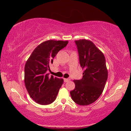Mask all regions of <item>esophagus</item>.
<instances>
[{
    "mask_svg": "<svg viewBox=\"0 0 131 131\" xmlns=\"http://www.w3.org/2000/svg\"><path fill=\"white\" fill-rule=\"evenodd\" d=\"M63 80H64V82H65V83L68 82L69 81V80H70V79H68V78H65V79H63Z\"/></svg>",
    "mask_w": 131,
    "mask_h": 131,
    "instance_id": "esophagus-1",
    "label": "esophagus"
}]
</instances>
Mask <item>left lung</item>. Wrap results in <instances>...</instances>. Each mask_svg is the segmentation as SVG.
I'll list each match as a JSON object with an SVG mask.
<instances>
[{
	"label": "left lung",
	"instance_id": "obj_1",
	"mask_svg": "<svg viewBox=\"0 0 131 131\" xmlns=\"http://www.w3.org/2000/svg\"><path fill=\"white\" fill-rule=\"evenodd\" d=\"M80 65L84 71L83 78L74 80L75 85L70 91L73 101L79 105L92 104L102 94L107 79V70L104 54L91 41H75Z\"/></svg>",
	"mask_w": 131,
	"mask_h": 131
}]
</instances>
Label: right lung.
<instances>
[{
  "mask_svg": "<svg viewBox=\"0 0 131 131\" xmlns=\"http://www.w3.org/2000/svg\"><path fill=\"white\" fill-rule=\"evenodd\" d=\"M68 41L49 40L39 44L32 52L25 66V84L30 96L39 104L49 105L56 99L63 80L47 71L49 65Z\"/></svg>",
  "mask_w": 131,
  "mask_h": 131,
  "instance_id": "1",
  "label": "right lung"
}]
</instances>
